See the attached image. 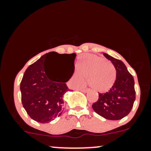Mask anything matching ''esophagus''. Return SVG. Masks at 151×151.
<instances>
[{
    "label": "esophagus",
    "instance_id": "obj_1",
    "mask_svg": "<svg viewBox=\"0 0 151 151\" xmlns=\"http://www.w3.org/2000/svg\"><path fill=\"white\" fill-rule=\"evenodd\" d=\"M79 90L84 93H87L88 91H89V89H79Z\"/></svg>",
    "mask_w": 151,
    "mask_h": 151
}]
</instances>
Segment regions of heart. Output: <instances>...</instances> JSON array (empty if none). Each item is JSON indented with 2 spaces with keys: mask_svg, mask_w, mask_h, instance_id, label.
I'll list each match as a JSON object with an SVG mask.
<instances>
[{
  "mask_svg": "<svg viewBox=\"0 0 151 151\" xmlns=\"http://www.w3.org/2000/svg\"><path fill=\"white\" fill-rule=\"evenodd\" d=\"M77 70L72 77L74 86L81 85L84 84V79H87L88 85L96 92L109 91L116 79V70L113 64L93 54L81 57Z\"/></svg>",
  "mask_w": 151,
  "mask_h": 151,
  "instance_id": "b5f03b06",
  "label": "heart"
}]
</instances>
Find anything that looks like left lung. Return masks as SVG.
I'll return each mask as SVG.
<instances>
[{
    "mask_svg": "<svg viewBox=\"0 0 151 151\" xmlns=\"http://www.w3.org/2000/svg\"><path fill=\"white\" fill-rule=\"evenodd\" d=\"M104 55L115 67L116 79L108 92L99 93L98 101L93 104L92 108L106 119L120 120L130 113L136 99L134 79L122 61L106 53H104Z\"/></svg>",
    "mask_w": 151,
    "mask_h": 151,
    "instance_id": "obj_1",
    "label": "left lung"
}]
</instances>
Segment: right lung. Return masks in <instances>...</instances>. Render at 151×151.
Here are the masks:
<instances>
[{"instance_id":"obj_1","label":"right lung","mask_w":151,"mask_h":151,"mask_svg":"<svg viewBox=\"0 0 151 151\" xmlns=\"http://www.w3.org/2000/svg\"><path fill=\"white\" fill-rule=\"evenodd\" d=\"M52 56L64 59L66 65L72 67L74 65V70L75 53L50 52L27 67L20 82L22 106L31 119L41 124L49 123L62 114L64 94L70 91L65 82L70 80L74 73L65 81L52 80L46 64L47 59Z\"/></svg>"}]
</instances>
